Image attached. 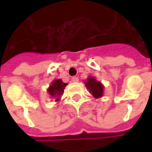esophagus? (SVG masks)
Returning <instances> with one entry per match:
<instances>
[{"instance_id": "esophagus-1", "label": "esophagus", "mask_w": 152, "mask_h": 152, "mask_svg": "<svg viewBox=\"0 0 152 152\" xmlns=\"http://www.w3.org/2000/svg\"><path fill=\"white\" fill-rule=\"evenodd\" d=\"M72 81L74 82V83H77V82H79V78L76 77V76H73V78H72Z\"/></svg>"}]
</instances>
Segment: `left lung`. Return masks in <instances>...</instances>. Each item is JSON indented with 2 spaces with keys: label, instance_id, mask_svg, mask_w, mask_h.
<instances>
[{
  "label": "left lung",
  "instance_id": "8db88e82",
  "mask_svg": "<svg viewBox=\"0 0 152 152\" xmlns=\"http://www.w3.org/2000/svg\"><path fill=\"white\" fill-rule=\"evenodd\" d=\"M85 84L95 98H100L103 96L104 87L102 83L96 81V79L94 77H89Z\"/></svg>",
  "mask_w": 152,
  "mask_h": 152
}]
</instances>
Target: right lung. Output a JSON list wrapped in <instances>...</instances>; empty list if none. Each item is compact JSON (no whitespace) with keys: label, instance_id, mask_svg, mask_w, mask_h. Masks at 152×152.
I'll list each match as a JSON object with an SVG mask.
<instances>
[{"label":"right lung","instance_id":"right-lung-1","mask_svg":"<svg viewBox=\"0 0 152 152\" xmlns=\"http://www.w3.org/2000/svg\"><path fill=\"white\" fill-rule=\"evenodd\" d=\"M66 85L67 84L63 83L61 79H55L48 88L47 92L51 98H54L56 102H58L61 98V96L63 94Z\"/></svg>","mask_w":152,"mask_h":152}]
</instances>
